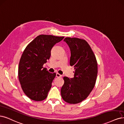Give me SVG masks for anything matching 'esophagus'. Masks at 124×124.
<instances>
[{
  "instance_id": "34e87169",
  "label": "esophagus",
  "mask_w": 124,
  "mask_h": 124,
  "mask_svg": "<svg viewBox=\"0 0 124 124\" xmlns=\"http://www.w3.org/2000/svg\"><path fill=\"white\" fill-rule=\"evenodd\" d=\"M56 76L57 77V78H61V77L62 76V75L61 74H59L58 73H57L56 74Z\"/></svg>"
}]
</instances>
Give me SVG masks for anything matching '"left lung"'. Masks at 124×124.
<instances>
[{
    "mask_svg": "<svg viewBox=\"0 0 124 124\" xmlns=\"http://www.w3.org/2000/svg\"><path fill=\"white\" fill-rule=\"evenodd\" d=\"M64 41L70 49V65L74 66L75 71L73 78L63 77L61 95L67 103L75 104L86 99L94 87L97 63L90 46L85 40L66 37Z\"/></svg>",
    "mask_w": 124,
    "mask_h": 124,
    "instance_id": "1",
    "label": "left lung"
}]
</instances>
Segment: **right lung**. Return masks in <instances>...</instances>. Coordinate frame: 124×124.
I'll list each match as a JSON object with an SVG mask.
<instances>
[{
    "instance_id": "1",
    "label": "right lung",
    "mask_w": 124,
    "mask_h": 124,
    "mask_svg": "<svg viewBox=\"0 0 124 124\" xmlns=\"http://www.w3.org/2000/svg\"><path fill=\"white\" fill-rule=\"evenodd\" d=\"M63 38L38 35L24 49L19 63L18 78L23 92L30 99L41 101L47 97L56 73H50L43 65L49 59L53 46Z\"/></svg>"
}]
</instances>
